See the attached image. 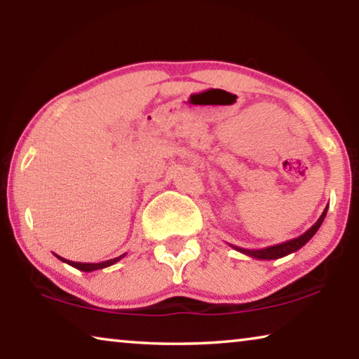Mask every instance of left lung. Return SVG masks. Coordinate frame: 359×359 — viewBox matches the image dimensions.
Returning <instances> with one entry per match:
<instances>
[{
  "label": "left lung",
  "mask_w": 359,
  "mask_h": 359,
  "mask_svg": "<svg viewBox=\"0 0 359 359\" xmlns=\"http://www.w3.org/2000/svg\"><path fill=\"white\" fill-rule=\"evenodd\" d=\"M327 214V208L324 209V212L321 214V217L318 219V222L315 225L311 226L310 230H306L304 235H300L299 238H294L291 241H286V243H281V244H276V246H270V248H264V249H244V248H238V246H230L233 249H236L238 252L241 254H246L249 257L252 259H259V260H275V259H281L284 255H289L295 251H299L300 248H304L306 243H309L313 236H315V233L320 230L321 224L324 222V217H326Z\"/></svg>",
  "instance_id": "obj_1"
}]
</instances>
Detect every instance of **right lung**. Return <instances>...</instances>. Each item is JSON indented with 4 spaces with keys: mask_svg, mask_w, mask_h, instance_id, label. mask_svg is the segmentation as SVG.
I'll return each mask as SVG.
<instances>
[{
    "mask_svg": "<svg viewBox=\"0 0 359 359\" xmlns=\"http://www.w3.org/2000/svg\"><path fill=\"white\" fill-rule=\"evenodd\" d=\"M124 255H126V254L119 255V257H115V259L100 262V264H81V262H72V260H67V259H64V257H60V255H57V254H55V257L59 259V260H62V262H65V264H68V265L75 266V269L81 270V271H95V270L107 269V266H110V265H115L116 262H119V260H121V259L124 257Z\"/></svg>",
    "mask_w": 359,
    "mask_h": 359,
    "instance_id": "right-lung-1",
    "label": "right lung"
}]
</instances>
